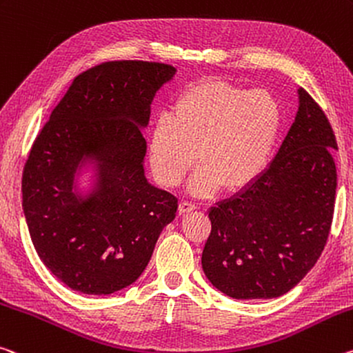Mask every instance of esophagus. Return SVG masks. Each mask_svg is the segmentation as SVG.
I'll list each match as a JSON object with an SVG mask.
<instances>
[{
  "instance_id": "esophagus-1",
  "label": "esophagus",
  "mask_w": 353,
  "mask_h": 353,
  "mask_svg": "<svg viewBox=\"0 0 353 353\" xmlns=\"http://www.w3.org/2000/svg\"><path fill=\"white\" fill-rule=\"evenodd\" d=\"M194 209H196V204L188 203V201H182V203L179 204V212H181V214H188V212H193Z\"/></svg>"
}]
</instances>
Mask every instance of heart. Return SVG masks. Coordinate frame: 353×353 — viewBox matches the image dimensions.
Wrapping results in <instances>:
<instances>
[{"instance_id": "1", "label": "heart", "mask_w": 353, "mask_h": 353, "mask_svg": "<svg viewBox=\"0 0 353 353\" xmlns=\"http://www.w3.org/2000/svg\"><path fill=\"white\" fill-rule=\"evenodd\" d=\"M283 125V110L267 89L240 88L223 80L193 83L177 94L168 117L149 139L150 168L165 187L181 183L199 159L203 166L190 190L205 196L225 185L243 190L272 159Z\"/></svg>"}]
</instances>
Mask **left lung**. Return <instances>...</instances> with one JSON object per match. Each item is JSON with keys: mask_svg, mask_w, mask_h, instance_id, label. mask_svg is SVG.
Listing matches in <instances>:
<instances>
[{"mask_svg": "<svg viewBox=\"0 0 353 353\" xmlns=\"http://www.w3.org/2000/svg\"><path fill=\"white\" fill-rule=\"evenodd\" d=\"M292 127L256 181L209 210L203 270L237 300L275 299L305 278L325 247L334 212L336 138L325 113L299 89Z\"/></svg>", "mask_w": 353, "mask_h": 353, "instance_id": "left-lung-1", "label": "left lung"}]
</instances>
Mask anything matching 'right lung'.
Returning <instances> with one entry per match:
<instances>
[{"label": "right lung", "instance_id": "right-lung-1", "mask_svg": "<svg viewBox=\"0 0 353 353\" xmlns=\"http://www.w3.org/2000/svg\"><path fill=\"white\" fill-rule=\"evenodd\" d=\"M170 64L110 61L83 72L39 133L23 170V212L41 261L65 286L110 295L135 283L177 198L144 176L150 103ZM86 163L94 188L76 192Z\"/></svg>", "mask_w": 353, "mask_h": 353}]
</instances>
